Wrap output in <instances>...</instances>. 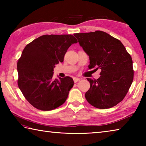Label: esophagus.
I'll return each instance as SVG.
<instances>
[{
	"mask_svg": "<svg viewBox=\"0 0 146 146\" xmlns=\"http://www.w3.org/2000/svg\"><path fill=\"white\" fill-rule=\"evenodd\" d=\"M79 80H80V78H77V77H74L73 78V80H74V82H75V83L77 82Z\"/></svg>",
	"mask_w": 146,
	"mask_h": 146,
	"instance_id": "obj_1",
	"label": "esophagus"
}]
</instances>
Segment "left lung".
Wrapping results in <instances>:
<instances>
[{"label": "left lung", "instance_id": "1", "mask_svg": "<svg viewBox=\"0 0 146 146\" xmlns=\"http://www.w3.org/2000/svg\"><path fill=\"white\" fill-rule=\"evenodd\" d=\"M74 36L89 56V68L101 70L99 78H87L90 88L85 94L86 100L99 109L111 108L118 104L133 82L131 56L119 40L106 32L75 33Z\"/></svg>", "mask_w": 146, "mask_h": 146}]
</instances>
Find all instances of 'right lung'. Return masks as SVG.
Listing matches in <instances>:
<instances>
[{"label": "right lung", "mask_w": 146, "mask_h": 146, "mask_svg": "<svg viewBox=\"0 0 146 146\" xmlns=\"http://www.w3.org/2000/svg\"><path fill=\"white\" fill-rule=\"evenodd\" d=\"M77 40L71 35H45L28 44L17 62L18 86L24 97L38 110L50 111L66 102L72 78H53L56 64Z\"/></svg>", "instance_id": "right-lung-1"}]
</instances>
